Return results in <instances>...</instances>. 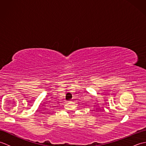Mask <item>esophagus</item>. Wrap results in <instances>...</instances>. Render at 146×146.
Returning <instances> with one entry per match:
<instances>
[{
  "instance_id": "1",
  "label": "esophagus",
  "mask_w": 146,
  "mask_h": 146,
  "mask_svg": "<svg viewBox=\"0 0 146 146\" xmlns=\"http://www.w3.org/2000/svg\"><path fill=\"white\" fill-rule=\"evenodd\" d=\"M67 102L68 103V102H70V101H67Z\"/></svg>"
}]
</instances>
